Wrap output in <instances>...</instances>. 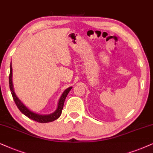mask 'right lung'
I'll list each match as a JSON object with an SVG mask.
<instances>
[{
	"mask_svg": "<svg viewBox=\"0 0 153 153\" xmlns=\"http://www.w3.org/2000/svg\"><path fill=\"white\" fill-rule=\"evenodd\" d=\"M9 85H10V89L11 91L12 96H13L14 101H15V104L17 105V106L20 111L22 112L24 115H25L26 117H28L30 119L33 120H35L36 122L40 123H50V122L54 121L55 120L58 119L60 117V115H62V111L64 107V103L65 101V99L68 95L69 91H71V89H72V87H68V88L64 90V92L62 93V96H61L58 102V105L56 108V111L54 113L49 114V115H40V114L36 113L34 112H33L28 108L22 102L21 100H19V98L17 97V95L15 94V91H14L13 88V68H12V64H10V72L9 75Z\"/></svg>",
	"mask_w": 153,
	"mask_h": 153,
	"instance_id": "1",
	"label": "right lung"
}]
</instances>
